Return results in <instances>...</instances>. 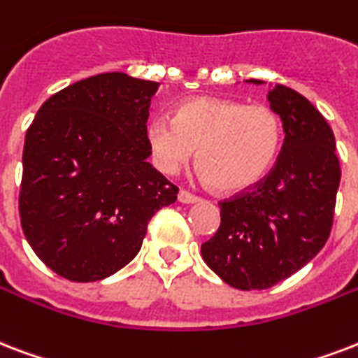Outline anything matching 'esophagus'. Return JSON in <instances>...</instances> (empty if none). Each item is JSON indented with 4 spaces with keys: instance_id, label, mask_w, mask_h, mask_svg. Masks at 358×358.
<instances>
[{
    "instance_id": "34e87169",
    "label": "esophagus",
    "mask_w": 358,
    "mask_h": 358,
    "mask_svg": "<svg viewBox=\"0 0 358 358\" xmlns=\"http://www.w3.org/2000/svg\"><path fill=\"white\" fill-rule=\"evenodd\" d=\"M178 201H180V203H184V204H191V203H197L199 197H197V195H193V193H189V191L182 189L178 193Z\"/></svg>"
}]
</instances>
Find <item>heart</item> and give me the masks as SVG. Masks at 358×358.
Masks as SVG:
<instances>
[{"label":"heart","mask_w":358,"mask_h":358,"mask_svg":"<svg viewBox=\"0 0 358 358\" xmlns=\"http://www.w3.org/2000/svg\"><path fill=\"white\" fill-rule=\"evenodd\" d=\"M146 141L155 165L165 174L187 167L199 150V167L212 187L240 193L263 182L276 165L283 124L268 105L195 97L176 108L174 120H150Z\"/></svg>","instance_id":"heart-1"}]
</instances>
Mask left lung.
<instances>
[{
    "label": "left lung",
    "mask_w": 358,
    "mask_h": 358,
    "mask_svg": "<svg viewBox=\"0 0 358 358\" xmlns=\"http://www.w3.org/2000/svg\"><path fill=\"white\" fill-rule=\"evenodd\" d=\"M268 101L285 133L276 165L252 189L220 203V229L201 245L204 263L242 291L272 287L321 252L342 176L334 133L317 108L282 84Z\"/></svg>",
    "instance_id": "left-lung-1"
}]
</instances>
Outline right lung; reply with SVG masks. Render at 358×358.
I'll list each match as a JSON object with an SVG mask.
<instances>
[{
    "instance_id": "right-lung-1",
    "label": "right lung",
    "mask_w": 358,
    "mask_h": 358,
    "mask_svg": "<svg viewBox=\"0 0 358 358\" xmlns=\"http://www.w3.org/2000/svg\"><path fill=\"white\" fill-rule=\"evenodd\" d=\"M157 82L103 73L59 90L29 125L18 210L35 255L71 282H97L135 259L152 215L178 187L150 165Z\"/></svg>"
}]
</instances>
